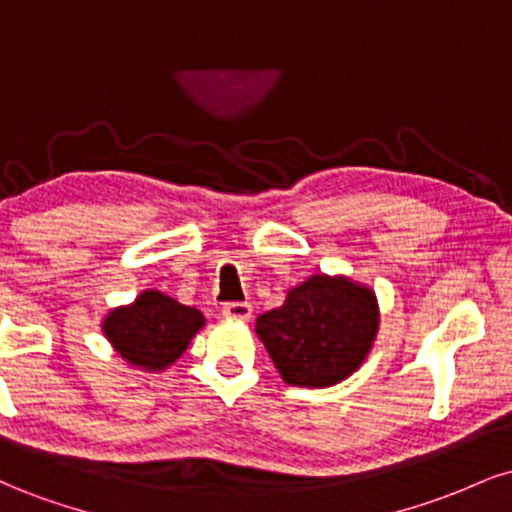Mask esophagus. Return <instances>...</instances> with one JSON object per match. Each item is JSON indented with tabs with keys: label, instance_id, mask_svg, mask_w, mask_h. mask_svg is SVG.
<instances>
[{
	"label": "esophagus",
	"instance_id": "1",
	"mask_svg": "<svg viewBox=\"0 0 512 512\" xmlns=\"http://www.w3.org/2000/svg\"><path fill=\"white\" fill-rule=\"evenodd\" d=\"M223 315L233 317V320H250L252 305L250 303H226L223 305Z\"/></svg>",
	"mask_w": 512,
	"mask_h": 512
}]
</instances>
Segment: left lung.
I'll use <instances>...</instances> for the list:
<instances>
[{
	"label": "left lung",
	"instance_id": "left-lung-1",
	"mask_svg": "<svg viewBox=\"0 0 512 512\" xmlns=\"http://www.w3.org/2000/svg\"><path fill=\"white\" fill-rule=\"evenodd\" d=\"M378 325L375 291L349 276L313 274L257 317L255 332L284 383L330 387L361 368Z\"/></svg>",
	"mask_w": 512,
	"mask_h": 512
}]
</instances>
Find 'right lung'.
Segmentation results:
<instances>
[{
	"instance_id": "obj_1",
	"label": "right lung",
	"mask_w": 512,
	"mask_h": 512,
	"mask_svg": "<svg viewBox=\"0 0 512 512\" xmlns=\"http://www.w3.org/2000/svg\"><path fill=\"white\" fill-rule=\"evenodd\" d=\"M204 322L197 308L149 289L139 293L134 303L110 310L103 320V334L129 366L154 373L178 361Z\"/></svg>"
}]
</instances>
